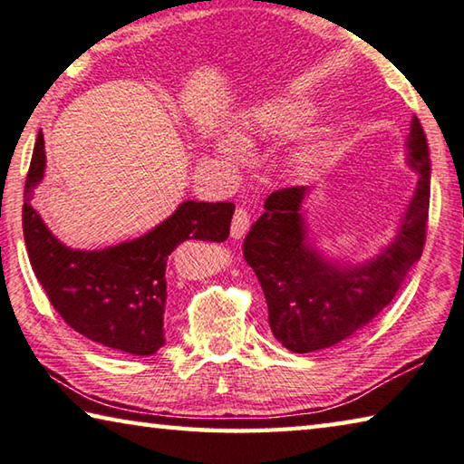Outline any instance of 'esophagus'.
Returning <instances> with one entry per match:
<instances>
[{
    "label": "esophagus",
    "instance_id": "obj_1",
    "mask_svg": "<svg viewBox=\"0 0 464 464\" xmlns=\"http://www.w3.org/2000/svg\"><path fill=\"white\" fill-rule=\"evenodd\" d=\"M248 226H250L248 211L242 209V208H237V211H234V218H232V227H230L232 237L242 238L248 232Z\"/></svg>",
    "mask_w": 464,
    "mask_h": 464
}]
</instances>
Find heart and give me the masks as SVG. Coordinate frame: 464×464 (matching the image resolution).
<instances>
[{
  "label": "heart",
  "instance_id": "heart-1",
  "mask_svg": "<svg viewBox=\"0 0 464 464\" xmlns=\"http://www.w3.org/2000/svg\"><path fill=\"white\" fill-rule=\"evenodd\" d=\"M310 115V104L298 101V98H276V101H269L250 112L245 121V129L255 133L263 135H276V133H285L290 131ZM219 151L224 156L230 158V160H240L242 156L246 154V143L238 135H226V138L219 141ZM314 156V148L308 146L304 148L302 158L304 160H310Z\"/></svg>",
  "mask_w": 464,
  "mask_h": 464
}]
</instances>
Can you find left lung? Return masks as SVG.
Instances as JSON below:
<instances>
[{"instance_id": "8db88e82", "label": "left lung", "mask_w": 464, "mask_h": 464, "mask_svg": "<svg viewBox=\"0 0 464 464\" xmlns=\"http://www.w3.org/2000/svg\"><path fill=\"white\" fill-rule=\"evenodd\" d=\"M409 164L420 174L397 237L358 267L326 261L308 245L300 214L306 187L273 191L250 226L242 253L263 287L273 337L294 353L339 343L363 329L392 302L420 261L430 214V151L420 119L407 138Z\"/></svg>"}]
</instances>
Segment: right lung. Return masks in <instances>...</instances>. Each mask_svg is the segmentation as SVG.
Wrapping results in <instances>:
<instances>
[{
  "mask_svg": "<svg viewBox=\"0 0 464 464\" xmlns=\"http://www.w3.org/2000/svg\"><path fill=\"white\" fill-rule=\"evenodd\" d=\"M44 177L39 131L30 160L22 227L33 271L59 316L98 345L151 355L164 345L166 261L185 240L224 242L234 203L185 201L154 230L102 250H73L53 237L30 199Z\"/></svg>",
  "mask_w": 464,
  "mask_h": 464,
  "instance_id": "right-lung-1",
  "label": "right lung"
}]
</instances>
